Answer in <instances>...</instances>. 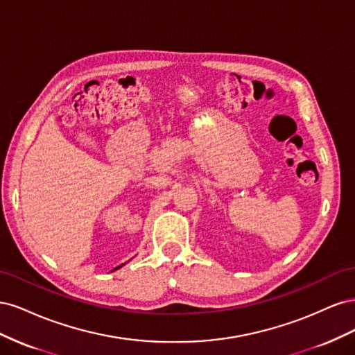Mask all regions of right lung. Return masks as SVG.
I'll return each instance as SVG.
<instances>
[{"instance_id": "right-lung-1", "label": "right lung", "mask_w": 355, "mask_h": 355, "mask_svg": "<svg viewBox=\"0 0 355 355\" xmlns=\"http://www.w3.org/2000/svg\"><path fill=\"white\" fill-rule=\"evenodd\" d=\"M123 265H124V263H121V265H118V266H116V268H114V270H112V271H115V270H118V268H121V266H123Z\"/></svg>"}]
</instances>
